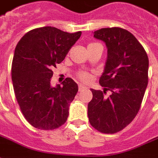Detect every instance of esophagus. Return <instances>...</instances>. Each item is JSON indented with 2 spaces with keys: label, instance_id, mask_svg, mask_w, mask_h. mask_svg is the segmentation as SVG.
Returning <instances> with one entry per match:
<instances>
[{
  "label": "esophagus",
  "instance_id": "1",
  "mask_svg": "<svg viewBox=\"0 0 158 158\" xmlns=\"http://www.w3.org/2000/svg\"><path fill=\"white\" fill-rule=\"evenodd\" d=\"M86 89L85 86H84L83 85H79V91H81V90H83V89Z\"/></svg>",
  "mask_w": 158,
  "mask_h": 158
}]
</instances>
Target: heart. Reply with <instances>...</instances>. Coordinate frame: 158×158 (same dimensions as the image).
Listing matches in <instances>:
<instances>
[{
    "instance_id": "b5f03b06",
    "label": "heart",
    "mask_w": 158,
    "mask_h": 158,
    "mask_svg": "<svg viewBox=\"0 0 158 158\" xmlns=\"http://www.w3.org/2000/svg\"><path fill=\"white\" fill-rule=\"evenodd\" d=\"M95 43H91V44H89L88 46L91 45H94ZM77 76H78V78H79L81 81L83 82H88L89 79H90V74H89V73L86 72V71H80L77 73Z\"/></svg>"
}]
</instances>
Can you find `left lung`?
<instances>
[{
	"mask_svg": "<svg viewBox=\"0 0 158 158\" xmlns=\"http://www.w3.org/2000/svg\"><path fill=\"white\" fill-rule=\"evenodd\" d=\"M107 47V59L99 83L104 90L91 89L88 104L89 123L103 134H115L132 122L139 112L148 84L149 60L132 34L122 28H104L94 32ZM106 90L112 94L104 95Z\"/></svg>",
	"mask_w": 158,
	"mask_h": 158,
	"instance_id": "8db88e82",
	"label": "left lung"
}]
</instances>
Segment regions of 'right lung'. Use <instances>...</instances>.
I'll use <instances>...</instances> for the list:
<instances>
[{
	"label": "right lung",
	"instance_id": "add662e5",
	"mask_svg": "<svg viewBox=\"0 0 158 158\" xmlns=\"http://www.w3.org/2000/svg\"><path fill=\"white\" fill-rule=\"evenodd\" d=\"M80 35L81 31L70 34L46 26L26 33L16 46L13 89L23 115L36 129H57L68 119L78 85L66 78L62 85L52 87L51 79L53 68L64 60Z\"/></svg>",
	"mask_w": 158,
	"mask_h": 158
}]
</instances>
